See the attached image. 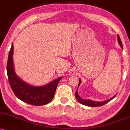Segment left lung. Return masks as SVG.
<instances>
[{
	"mask_svg": "<svg viewBox=\"0 0 130 130\" xmlns=\"http://www.w3.org/2000/svg\"><path fill=\"white\" fill-rule=\"evenodd\" d=\"M117 37H118V43H119L120 46L121 47V48H123V45H122V43H121V40H120V38L119 35H117ZM80 83H81V80H80V79H79L78 87L80 86ZM116 95H117V94H116V95H115L113 96H112L111 98H110V99H108V100H106L103 101V102H96V101H93V100H89V99L85 100V99H83L82 98L80 97V95H79L78 93V88H77V90H76V91L75 92L76 99L78 101V102H80L81 104H82L83 105H86V106H91V107H94V106H102V105L106 104V103H108V102H109L110 101H111V100L113 99V98H114V97H115Z\"/></svg>",
	"mask_w": 130,
	"mask_h": 130,
	"instance_id": "1",
	"label": "left lung"
}]
</instances>
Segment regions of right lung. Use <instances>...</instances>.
Listing matches in <instances>:
<instances>
[{"instance_id":"right-lung-1","label":"right lung","mask_w":130,"mask_h":130,"mask_svg":"<svg viewBox=\"0 0 130 130\" xmlns=\"http://www.w3.org/2000/svg\"><path fill=\"white\" fill-rule=\"evenodd\" d=\"M13 45L11 47L7 64L8 79L12 91L17 98L23 102L35 106L48 103L54 98L58 83L62 78L55 80L43 86H34L28 84L16 74L13 61Z\"/></svg>"}]
</instances>
